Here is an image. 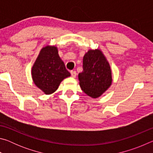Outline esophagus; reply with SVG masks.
Returning a JSON list of instances; mask_svg holds the SVG:
<instances>
[{
  "mask_svg": "<svg viewBox=\"0 0 153 153\" xmlns=\"http://www.w3.org/2000/svg\"><path fill=\"white\" fill-rule=\"evenodd\" d=\"M71 74L72 77H76V75H77L76 71H71Z\"/></svg>",
  "mask_w": 153,
  "mask_h": 153,
  "instance_id": "34e87169",
  "label": "esophagus"
}]
</instances>
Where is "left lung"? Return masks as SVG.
I'll return each mask as SVG.
<instances>
[{"label":"left lung","instance_id":"1","mask_svg":"<svg viewBox=\"0 0 153 153\" xmlns=\"http://www.w3.org/2000/svg\"><path fill=\"white\" fill-rule=\"evenodd\" d=\"M82 90L91 98L100 97L112 84V71L99 48L90 49L83 57V71L78 74Z\"/></svg>","mask_w":153,"mask_h":153}]
</instances>
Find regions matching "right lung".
I'll return each mask as SVG.
<instances>
[{
  "label": "right lung",
  "mask_w": 153,
  "mask_h": 153,
  "mask_svg": "<svg viewBox=\"0 0 153 153\" xmlns=\"http://www.w3.org/2000/svg\"><path fill=\"white\" fill-rule=\"evenodd\" d=\"M31 73L34 84L45 94L55 92L61 82L71 76L59 55L57 47L50 45L41 49Z\"/></svg>",
  "instance_id": "obj_1"
}]
</instances>
